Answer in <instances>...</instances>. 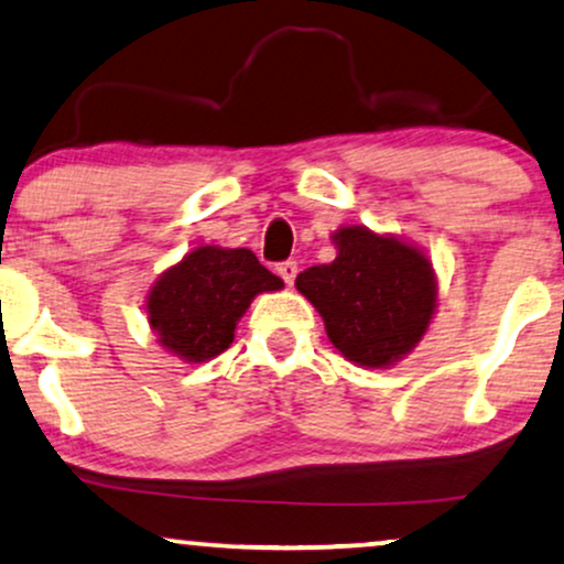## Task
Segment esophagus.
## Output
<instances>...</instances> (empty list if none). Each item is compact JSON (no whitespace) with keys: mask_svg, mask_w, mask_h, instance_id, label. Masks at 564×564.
I'll list each match as a JSON object with an SVG mask.
<instances>
[{"mask_svg":"<svg viewBox=\"0 0 564 564\" xmlns=\"http://www.w3.org/2000/svg\"><path fill=\"white\" fill-rule=\"evenodd\" d=\"M296 273H300V264H296L294 260H286V262L278 264V275H281L283 281H286V286H294Z\"/></svg>","mask_w":564,"mask_h":564,"instance_id":"obj_1","label":"esophagus"}]
</instances>
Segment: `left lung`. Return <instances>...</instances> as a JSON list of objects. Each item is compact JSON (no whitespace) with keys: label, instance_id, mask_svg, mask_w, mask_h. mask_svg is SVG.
I'll return each instance as SVG.
<instances>
[{"label":"left lung","instance_id":"8db88e82","mask_svg":"<svg viewBox=\"0 0 564 564\" xmlns=\"http://www.w3.org/2000/svg\"><path fill=\"white\" fill-rule=\"evenodd\" d=\"M336 260L296 275L321 312L330 344L362 368H389L410 355L436 312V273L423 249L365 226L338 228Z\"/></svg>","mask_w":564,"mask_h":564}]
</instances>
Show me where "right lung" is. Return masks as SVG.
Wrapping results in <instances>:
<instances>
[{"instance_id": "right-lung-1", "label": "right lung", "mask_w": 564, "mask_h": 564, "mask_svg": "<svg viewBox=\"0 0 564 564\" xmlns=\"http://www.w3.org/2000/svg\"><path fill=\"white\" fill-rule=\"evenodd\" d=\"M278 289L281 278L249 249L196 247L154 281L147 296L149 325L171 355L207 362L230 347L254 296Z\"/></svg>"}]
</instances>
